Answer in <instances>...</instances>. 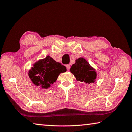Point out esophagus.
<instances>
[{"instance_id": "34e87169", "label": "esophagus", "mask_w": 132, "mask_h": 132, "mask_svg": "<svg viewBox=\"0 0 132 132\" xmlns=\"http://www.w3.org/2000/svg\"><path fill=\"white\" fill-rule=\"evenodd\" d=\"M66 68H67V70H70V66L69 65V64H67V65H66Z\"/></svg>"}]
</instances>
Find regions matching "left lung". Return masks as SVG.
I'll return each instance as SVG.
<instances>
[{"mask_svg": "<svg viewBox=\"0 0 132 132\" xmlns=\"http://www.w3.org/2000/svg\"><path fill=\"white\" fill-rule=\"evenodd\" d=\"M70 72L75 76L77 81L86 84L94 83L96 81L97 73L95 69L82 57L76 60V63L71 67Z\"/></svg>", "mask_w": 132, "mask_h": 132, "instance_id": "1", "label": "left lung"}]
</instances>
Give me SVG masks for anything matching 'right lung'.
<instances>
[{"instance_id":"right-lung-1","label":"right lung","mask_w":132,"mask_h":132,"mask_svg":"<svg viewBox=\"0 0 132 132\" xmlns=\"http://www.w3.org/2000/svg\"><path fill=\"white\" fill-rule=\"evenodd\" d=\"M66 70L65 66L48 55L33 64V67L28 71V76L35 86L47 89L56 81L61 73Z\"/></svg>"}]
</instances>
